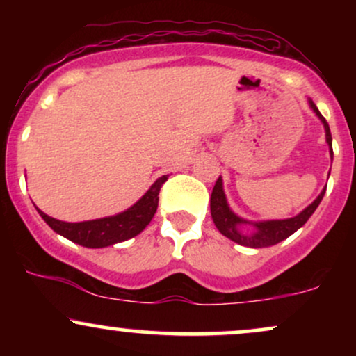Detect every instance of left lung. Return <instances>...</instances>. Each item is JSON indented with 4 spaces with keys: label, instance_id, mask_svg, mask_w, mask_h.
Instances as JSON below:
<instances>
[{
    "label": "left lung",
    "instance_id": "obj_1",
    "mask_svg": "<svg viewBox=\"0 0 356 356\" xmlns=\"http://www.w3.org/2000/svg\"><path fill=\"white\" fill-rule=\"evenodd\" d=\"M312 108L314 110L320 120L325 125V132H326V142L330 145V152L333 155V149H332V134H330V127L328 122L325 120V117L321 115L320 110L316 108V105L313 102H309ZM325 191L316 199L314 202L309 204L308 207L303 212L295 216L291 219H283V220H264V222H252V226L256 227L254 232H241L239 226L241 224H248V220L238 218L229 209L226 202V195H224L222 191V181L220 177L216 181L214 189H212L211 194V216L212 220H214L216 227H218L220 234H224L226 238H229L234 243L241 244V246H248V248H269V246H275V244L281 243V241L289 238L293 232H296L300 229L301 226L312 218V214L316 211V207L320 206L323 195H325Z\"/></svg>",
    "mask_w": 356,
    "mask_h": 356
}]
</instances>
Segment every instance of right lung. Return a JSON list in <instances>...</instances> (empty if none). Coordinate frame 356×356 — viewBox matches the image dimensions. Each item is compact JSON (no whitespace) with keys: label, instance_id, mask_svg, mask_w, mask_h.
Segmentation results:
<instances>
[{"label":"right lung","instance_id":"1","mask_svg":"<svg viewBox=\"0 0 356 356\" xmlns=\"http://www.w3.org/2000/svg\"><path fill=\"white\" fill-rule=\"evenodd\" d=\"M167 181V175L154 182V186L145 192L144 197L137 201L132 207L120 212V214L112 216V218L85 220V222H63L55 218H50L40 211V216L44 222L51 227L53 231L58 232L63 238L73 241L85 248H105L112 246L115 243H122L138 232H142L154 218L155 211L159 206V192H161L162 184Z\"/></svg>","mask_w":356,"mask_h":356}]
</instances>
